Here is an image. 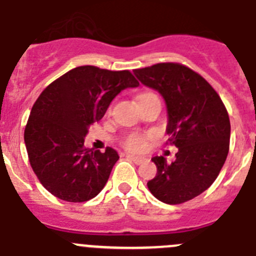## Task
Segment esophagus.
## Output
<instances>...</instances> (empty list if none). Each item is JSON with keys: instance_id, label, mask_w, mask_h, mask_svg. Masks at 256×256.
Wrapping results in <instances>:
<instances>
[{"instance_id": "34e87169", "label": "esophagus", "mask_w": 256, "mask_h": 256, "mask_svg": "<svg viewBox=\"0 0 256 256\" xmlns=\"http://www.w3.org/2000/svg\"><path fill=\"white\" fill-rule=\"evenodd\" d=\"M126 157H128L130 160H132L134 164H137V165H140V164H144V161H146V158H144V157L133 156V154H128V156H126Z\"/></svg>"}]
</instances>
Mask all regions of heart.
<instances>
[{
	"mask_svg": "<svg viewBox=\"0 0 256 256\" xmlns=\"http://www.w3.org/2000/svg\"><path fill=\"white\" fill-rule=\"evenodd\" d=\"M150 96H156V95L152 92L140 94V95L138 96V102L142 99H146V98H150ZM123 146L126 147V150H130V151H136V152L142 151V150H144V147H146V140H144V138L142 137V136L130 134L123 140Z\"/></svg>",
	"mask_w": 256,
	"mask_h": 256,
	"instance_id": "b5f03b06",
	"label": "heart"
}]
</instances>
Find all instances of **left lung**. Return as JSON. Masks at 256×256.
<instances>
[{
  "instance_id": "left-lung-1",
  "label": "left lung",
  "mask_w": 256,
  "mask_h": 256,
  "mask_svg": "<svg viewBox=\"0 0 256 256\" xmlns=\"http://www.w3.org/2000/svg\"><path fill=\"white\" fill-rule=\"evenodd\" d=\"M133 74L164 98L166 133L178 147L171 164L164 156L152 157L157 174L147 186L168 204L190 200L213 184L226 161L231 133L226 108L200 74L179 63H158Z\"/></svg>"
}]
</instances>
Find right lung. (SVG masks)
Returning a JSON list of instances; mask_svg holds the SVG:
<instances>
[{"instance_id": "add662e5", "label": "right lung", "mask_w": 256, "mask_h": 256, "mask_svg": "<svg viewBox=\"0 0 256 256\" xmlns=\"http://www.w3.org/2000/svg\"><path fill=\"white\" fill-rule=\"evenodd\" d=\"M130 71L81 66L53 81L38 98L25 128L30 165L49 193L66 202L92 199L119 156L85 148L88 126L99 122L120 91L138 88Z\"/></svg>"}]
</instances>
